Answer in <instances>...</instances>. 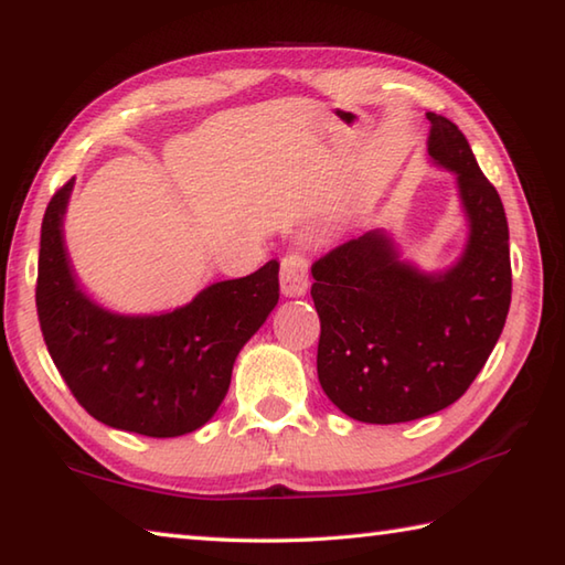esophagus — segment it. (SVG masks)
Returning a JSON list of instances; mask_svg holds the SVG:
<instances>
[{
	"label": "esophagus",
	"mask_w": 565,
	"mask_h": 565,
	"mask_svg": "<svg viewBox=\"0 0 565 565\" xmlns=\"http://www.w3.org/2000/svg\"><path fill=\"white\" fill-rule=\"evenodd\" d=\"M279 281L284 296H303L309 289V259L299 252L286 254L281 259Z\"/></svg>",
	"instance_id": "esophagus-1"
}]
</instances>
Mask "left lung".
<instances>
[{"instance_id":"8db88e82","label":"left lung","mask_w":565,"mask_h":565,"mask_svg":"<svg viewBox=\"0 0 565 565\" xmlns=\"http://www.w3.org/2000/svg\"><path fill=\"white\" fill-rule=\"evenodd\" d=\"M427 152L457 175L469 237L459 259L427 274L371 230L313 266L321 318L318 381L358 423L395 425L439 413L467 393L507 323L509 224L475 152L452 120L427 113Z\"/></svg>"}]
</instances>
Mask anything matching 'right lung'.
Here are the masks:
<instances>
[{
	"instance_id": "obj_1",
	"label": "right lung",
	"mask_w": 565,
	"mask_h": 565,
	"mask_svg": "<svg viewBox=\"0 0 565 565\" xmlns=\"http://www.w3.org/2000/svg\"><path fill=\"white\" fill-rule=\"evenodd\" d=\"M74 180L41 222L36 311L49 355L98 423L146 437H180L210 423L244 343L279 303V262L217 281L168 313L122 316L81 289L66 254Z\"/></svg>"
}]
</instances>
